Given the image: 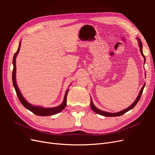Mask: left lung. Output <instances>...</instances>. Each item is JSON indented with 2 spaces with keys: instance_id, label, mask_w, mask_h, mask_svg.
<instances>
[{
  "instance_id": "1",
  "label": "left lung",
  "mask_w": 155,
  "mask_h": 155,
  "mask_svg": "<svg viewBox=\"0 0 155 155\" xmlns=\"http://www.w3.org/2000/svg\"><path fill=\"white\" fill-rule=\"evenodd\" d=\"M137 39H138V46H139V47H140V53H141V54H142V57H143V59H144V62H145V55H143V51H142V41H140V39L138 38V37H137ZM145 86V83L143 84V86L142 88H141V90H140V92H139V94H138V96H137V99L135 100V101H134L133 103V104H131L129 107L126 108V109H124V110H121V111L118 112H114H114H113V113H112V112H105V111H104V110H100V109H97V108L94 105L93 102H92V98H91V109H92V110L93 111H94L95 112H96V113L99 114H100V115H101V116H107V117H114V116H119L123 115L124 114L126 113L127 112H128L129 110H131L132 109H133V107H134V106L138 104V101L140 100V97H141V96H142V92H143V88H144Z\"/></svg>"
}]
</instances>
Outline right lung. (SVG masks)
Instances as JSON below:
<instances>
[{
    "mask_svg": "<svg viewBox=\"0 0 155 155\" xmlns=\"http://www.w3.org/2000/svg\"><path fill=\"white\" fill-rule=\"evenodd\" d=\"M21 45V41H20L19 46H18V48L17 52L14 54V56H13V73H12L13 85L14 88H15V90L16 91L18 100H19L22 105L24 106L26 109L32 112L33 113L35 114V115L41 116H46L54 115V114L59 113V112H60L61 111H62L67 105V95H68V92L69 91L68 89H67L66 92H65L64 99H63L62 104L58 107H51V108H45V107H43L42 106H35L34 105H31V104H30V103H28L25 100V98L23 97L22 94L21 93V92L19 91V88H18L17 81H16V63H15L17 55H18V52H19Z\"/></svg>",
    "mask_w": 155,
    "mask_h": 155,
    "instance_id": "add662e5",
    "label": "right lung"
}]
</instances>
